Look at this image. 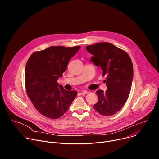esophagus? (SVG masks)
Returning a JSON list of instances; mask_svg holds the SVG:
<instances>
[{
  "mask_svg": "<svg viewBox=\"0 0 159 159\" xmlns=\"http://www.w3.org/2000/svg\"><path fill=\"white\" fill-rule=\"evenodd\" d=\"M87 94H89V93L87 91V90H83V91L80 92L81 95H86Z\"/></svg>",
  "mask_w": 159,
  "mask_h": 159,
  "instance_id": "obj_1",
  "label": "esophagus"
}]
</instances>
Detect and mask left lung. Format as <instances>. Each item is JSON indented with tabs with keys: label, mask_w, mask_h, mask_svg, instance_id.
Here are the masks:
<instances>
[{
	"label": "left lung",
	"mask_w": 159,
	"mask_h": 159,
	"mask_svg": "<svg viewBox=\"0 0 159 159\" xmlns=\"http://www.w3.org/2000/svg\"><path fill=\"white\" fill-rule=\"evenodd\" d=\"M93 55L90 58L97 66H101L107 89L98 90V101L95 110L100 115L109 116L116 114L125 104L131 90L133 67L128 54L107 42L98 43L85 47Z\"/></svg>",
	"instance_id": "8db88e82"
}]
</instances>
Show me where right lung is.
Instances as JSON below:
<instances>
[{
	"instance_id": "obj_1",
	"label": "right lung",
	"mask_w": 159,
	"mask_h": 159,
	"mask_svg": "<svg viewBox=\"0 0 159 159\" xmlns=\"http://www.w3.org/2000/svg\"><path fill=\"white\" fill-rule=\"evenodd\" d=\"M80 48L53 46L36 52L29 58L25 70L26 93L43 116L50 119L61 117L77 95L75 90H65L57 80Z\"/></svg>"
}]
</instances>
